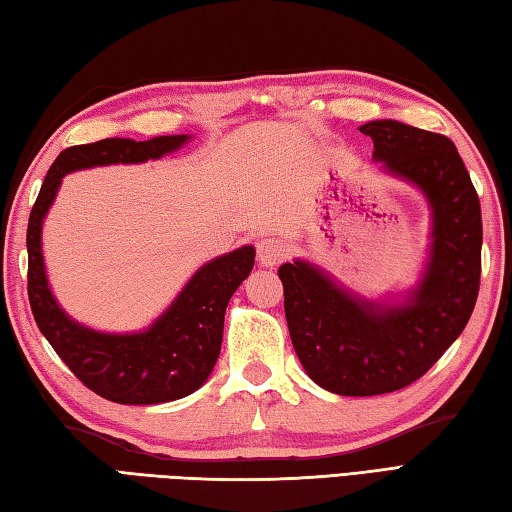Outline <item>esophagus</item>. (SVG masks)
Returning <instances> with one entry per match:
<instances>
[{
  "mask_svg": "<svg viewBox=\"0 0 512 512\" xmlns=\"http://www.w3.org/2000/svg\"><path fill=\"white\" fill-rule=\"evenodd\" d=\"M286 257H288V248H286L284 242H281V239L262 237L257 242V259H259V264H262V266L273 268V266L284 262Z\"/></svg>",
  "mask_w": 512,
  "mask_h": 512,
  "instance_id": "34e87169",
  "label": "esophagus"
}]
</instances>
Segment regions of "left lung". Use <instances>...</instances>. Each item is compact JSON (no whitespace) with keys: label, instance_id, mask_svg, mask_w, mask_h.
<instances>
[{"label":"left lung","instance_id":"obj_1","mask_svg":"<svg viewBox=\"0 0 512 512\" xmlns=\"http://www.w3.org/2000/svg\"><path fill=\"white\" fill-rule=\"evenodd\" d=\"M374 160L418 187L431 206L429 262L400 303H378L303 259L279 268L292 345L308 376L339 396L411 385L449 350L475 308L482 273V211L451 138L398 121H372Z\"/></svg>","mask_w":512,"mask_h":512}]
</instances>
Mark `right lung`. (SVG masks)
<instances>
[{
    "label": "right lung",
    "instance_id": "right-lung-1",
    "mask_svg": "<svg viewBox=\"0 0 512 512\" xmlns=\"http://www.w3.org/2000/svg\"><path fill=\"white\" fill-rule=\"evenodd\" d=\"M187 134L151 140L105 138L61 151L41 184L30 211L28 299L41 334L61 361L94 394L121 405H158L193 394L213 372L222 350L224 312L255 264V248L242 246L206 262L171 306L143 332L107 334L76 323L48 286L41 253V228L65 173L158 160L189 143Z\"/></svg>",
    "mask_w": 512,
    "mask_h": 512
}]
</instances>
